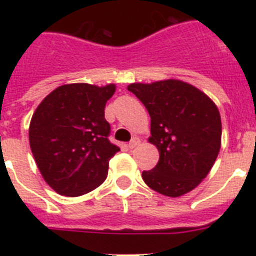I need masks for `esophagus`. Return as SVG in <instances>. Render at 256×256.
<instances>
[{
    "instance_id": "esophagus-1",
    "label": "esophagus",
    "mask_w": 256,
    "mask_h": 256,
    "mask_svg": "<svg viewBox=\"0 0 256 256\" xmlns=\"http://www.w3.org/2000/svg\"><path fill=\"white\" fill-rule=\"evenodd\" d=\"M140 142H141V141H140L138 137H133V138L130 140V144H128V148H130V150H132V148H137V146H138Z\"/></svg>"
}]
</instances>
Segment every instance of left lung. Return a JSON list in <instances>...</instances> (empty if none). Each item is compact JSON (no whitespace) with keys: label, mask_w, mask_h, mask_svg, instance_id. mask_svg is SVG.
<instances>
[{"label":"left lung","mask_w":256,"mask_h":256,"mask_svg":"<svg viewBox=\"0 0 256 256\" xmlns=\"http://www.w3.org/2000/svg\"><path fill=\"white\" fill-rule=\"evenodd\" d=\"M148 108V142L159 162L142 172L144 183L169 198H180L198 186L216 162L222 144L220 114L214 101L180 79L132 83L126 87Z\"/></svg>","instance_id":"8db88e82"}]
</instances>
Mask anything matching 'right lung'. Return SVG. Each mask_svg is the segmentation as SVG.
Segmentation results:
<instances>
[{"label": "right lung", "instance_id": "add662e5", "mask_svg": "<svg viewBox=\"0 0 256 256\" xmlns=\"http://www.w3.org/2000/svg\"><path fill=\"white\" fill-rule=\"evenodd\" d=\"M116 86L70 83L47 94L29 124V144L46 183L62 196L94 191L108 177L110 144L105 105Z\"/></svg>", "mask_w": 256, "mask_h": 256}]
</instances>
